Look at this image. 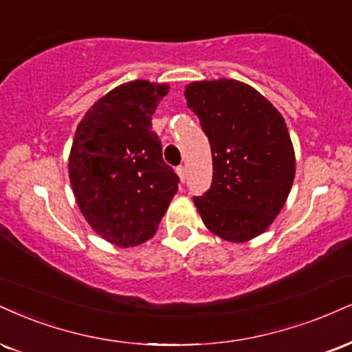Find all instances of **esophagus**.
<instances>
[{"instance_id": "1", "label": "esophagus", "mask_w": 352, "mask_h": 352, "mask_svg": "<svg viewBox=\"0 0 352 352\" xmlns=\"http://www.w3.org/2000/svg\"><path fill=\"white\" fill-rule=\"evenodd\" d=\"M177 173H179L180 180L185 182V179H187V167H185V165H179V167H177Z\"/></svg>"}]
</instances>
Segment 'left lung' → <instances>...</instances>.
Returning <instances> with one entry per match:
<instances>
[{
    "instance_id": "8db88e82",
    "label": "left lung",
    "mask_w": 352,
    "mask_h": 352,
    "mask_svg": "<svg viewBox=\"0 0 352 352\" xmlns=\"http://www.w3.org/2000/svg\"><path fill=\"white\" fill-rule=\"evenodd\" d=\"M185 98L213 157L210 190L193 197L203 223L231 243L256 238L294 184V146L282 114L252 87L228 78L190 83Z\"/></svg>"
}]
</instances>
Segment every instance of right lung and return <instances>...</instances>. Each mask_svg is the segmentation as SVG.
I'll list each match as a JSON object with an SVG mask.
<instances>
[{"instance_id":"1","label":"right lung","mask_w":352,"mask_h":352,"mask_svg":"<svg viewBox=\"0 0 352 352\" xmlns=\"http://www.w3.org/2000/svg\"><path fill=\"white\" fill-rule=\"evenodd\" d=\"M167 91L146 80L114 88L85 114L72 144L69 173L80 210L120 248L152 238L179 190L151 121Z\"/></svg>"}]
</instances>
